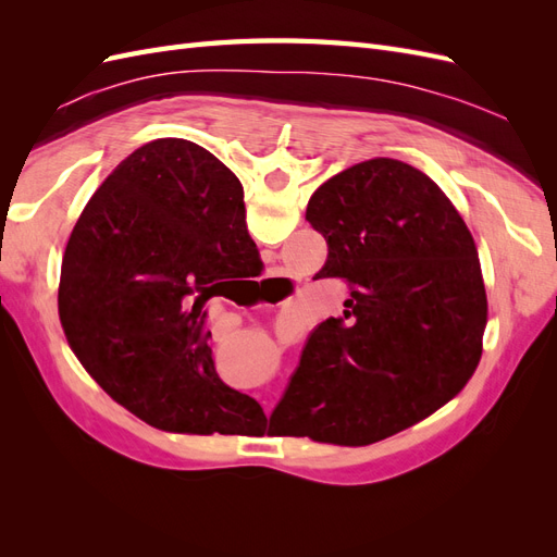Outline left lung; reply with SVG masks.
Segmentation results:
<instances>
[{
    "mask_svg": "<svg viewBox=\"0 0 557 557\" xmlns=\"http://www.w3.org/2000/svg\"><path fill=\"white\" fill-rule=\"evenodd\" d=\"M307 221L327 242L315 278H344L350 297L311 332L272 418L278 434L367 446L474 374L487 320L476 244L440 185L391 158L325 181Z\"/></svg>",
    "mask_w": 557,
    "mask_h": 557,
    "instance_id": "obj_1",
    "label": "left lung"
}]
</instances>
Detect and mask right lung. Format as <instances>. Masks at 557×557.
I'll list each match as a JSON object with an SVG mask.
<instances>
[{"label": "right lung", "instance_id": "right-lung-1", "mask_svg": "<svg viewBox=\"0 0 557 557\" xmlns=\"http://www.w3.org/2000/svg\"><path fill=\"white\" fill-rule=\"evenodd\" d=\"M256 260L239 178L193 141H150L99 185L66 242V342L117 404L158 430L262 425L260 404L218 376L205 311Z\"/></svg>", "mask_w": 557, "mask_h": 557}]
</instances>
